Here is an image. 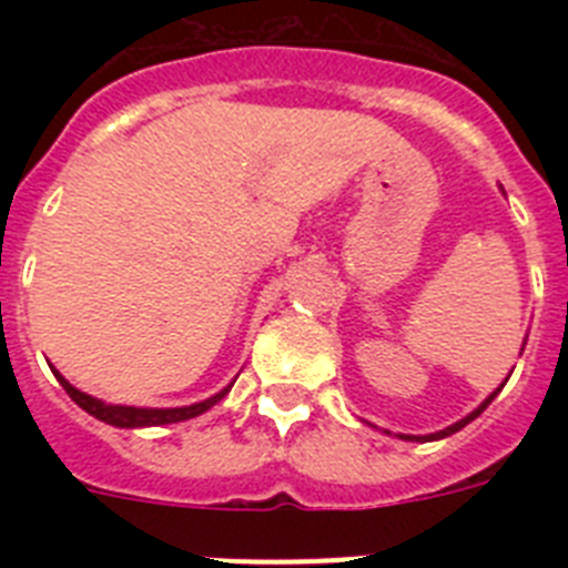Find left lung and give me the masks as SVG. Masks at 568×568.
I'll list each match as a JSON object with an SVG mask.
<instances>
[{
  "label": "left lung",
  "mask_w": 568,
  "mask_h": 568,
  "mask_svg": "<svg viewBox=\"0 0 568 568\" xmlns=\"http://www.w3.org/2000/svg\"><path fill=\"white\" fill-rule=\"evenodd\" d=\"M498 393H500V389H498ZM498 393H491V395H489V398H486V400H484V404H480V406H478V409H475V413H471V415H466V418H464V420H458V424H453V426H446V429H440V433H435V435H424V438H420V435H418V438H415V435H400V438H404V440H438V438H446V435H453V433H458V429H464V426H466V424H469V420H475V418H478V415H480V413H484L486 406H489V404H491V398H495V395H498Z\"/></svg>",
  "instance_id": "1"
}]
</instances>
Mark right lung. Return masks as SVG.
Segmentation results:
<instances>
[{
	"label": "right lung",
	"instance_id": "obj_1",
	"mask_svg": "<svg viewBox=\"0 0 568 568\" xmlns=\"http://www.w3.org/2000/svg\"><path fill=\"white\" fill-rule=\"evenodd\" d=\"M57 378H59V384L64 386V393H68L70 398L77 400V404L82 406L84 413H90V415H93V418L104 420V424H110V426H122V429H135V426L179 424V420L195 418V415L207 413L210 406L219 404V400H222L224 395L230 393V386H227V389H222V393L213 395V398L202 400V404L179 406V409H139V406H113V404H104V400L90 398V395L79 393L77 386H70L68 381H64L59 373H57Z\"/></svg>",
	"mask_w": 568,
	"mask_h": 568
}]
</instances>
